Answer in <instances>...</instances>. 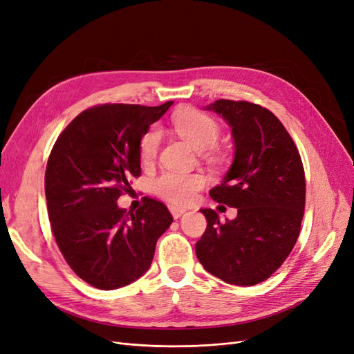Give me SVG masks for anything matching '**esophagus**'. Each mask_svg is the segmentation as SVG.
I'll use <instances>...</instances> for the list:
<instances>
[{"label": "esophagus", "mask_w": 354, "mask_h": 354, "mask_svg": "<svg viewBox=\"0 0 354 354\" xmlns=\"http://www.w3.org/2000/svg\"><path fill=\"white\" fill-rule=\"evenodd\" d=\"M168 208H169L171 214H173L174 218H180L186 212V208H181V207H177V205H169Z\"/></svg>", "instance_id": "esophagus-1"}]
</instances>
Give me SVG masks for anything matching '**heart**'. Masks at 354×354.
Instances as JSON below:
<instances>
[{
	"label": "heart",
	"instance_id": "heart-1",
	"mask_svg": "<svg viewBox=\"0 0 354 354\" xmlns=\"http://www.w3.org/2000/svg\"><path fill=\"white\" fill-rule=\"evenodd\" d=\"M176 133L183 137L196 151H207L216 146L220 138L218 124L205 113L195 111H180L173 116ZM160 143V131L158 128L149 130L140 142V156L143 162H151L158 153ZM203 185L201 174L164 173L153 180L152 190L171 203H189L195 198L196 190Z\"/></svg>",
	"mask_w": 354,
	"mask_h": 354
}]
</instances>
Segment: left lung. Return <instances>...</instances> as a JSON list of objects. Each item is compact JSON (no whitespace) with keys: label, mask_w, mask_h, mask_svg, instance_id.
Returning a JSON list of instances; mask_svg holds the SVG:
<instances>
[{"label":"left lung","mask_w":354,"mask_h":354,"mask_svg":"<svg viewBox=\"0 0 354 354\" xmlns=\"http://www.w3.org/2000/svg\"><path fill=\"white\" fill-rule=\"evenodd\" d=\"M205 111L229 124L234 145L233 162L209 196L238 208V216L223 224L216 211L201 209L208 224L196 257L218 279L252 286L279 269L298 239L306 205L303 162L291 136L266 108L221 99Z\"/></svg>","instance_id":"1"}]
</instances>
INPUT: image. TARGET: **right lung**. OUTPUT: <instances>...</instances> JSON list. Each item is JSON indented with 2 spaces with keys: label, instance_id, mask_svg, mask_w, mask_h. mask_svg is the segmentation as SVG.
Masks as SVG:
<instances>
[{
  "label": "right lung",
  "instance_id": "obj_1",
  "mask_svg": "<svg viewBox=\"0 0 354 354\" xmlns=\"http://www.w3.org/2000/svg\"><path fill=\"white\" fill-rule=\"evenodd\" d=\"M173 102L155 108L102 104L81 112L59 136L46 169L51 230L71 269L111 291L142 277L173 216L146 198L136 212L118 207L128 180L138 177L140 142Z\"/></svg>",
  "mask_w": 354,
  "mask_h": 354
}]
</instances>
